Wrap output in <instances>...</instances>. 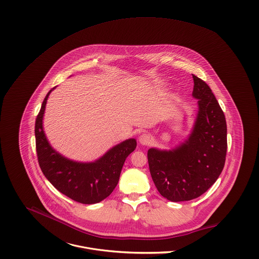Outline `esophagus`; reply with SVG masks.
Wrapping results in <instances>:
<instances>
[{
  "label": "esophagus",
  "mask_w": 259,
  "mask_h": 259,
  "mask_svg": "<svg viewBox=\"0 0 259 259\" xmlns=\"http://www.w3.org/2000/svg\"><path fill=\"white\" fill-rule=\"evenodd\" d=\"M139 142L141 145L143 146H148L151 142V138L148 134H143L140 138H139Z\"/></svg>",
  "instance_id": "34e87169"
}]
</instances>
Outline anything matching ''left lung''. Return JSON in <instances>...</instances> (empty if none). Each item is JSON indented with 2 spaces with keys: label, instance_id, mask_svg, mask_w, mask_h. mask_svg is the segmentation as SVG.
Wrapping results in <instances>:
<instances>
[{
  "label": "left lung",
  "instance_id": "left-lung-1",
  "mask_svg": "<svg viewBox=\"0 0 259 259\" xmlns=\"http://www.w3.org/2000/svg\"><path fill=\"white\" fill-rule=\"evenodd\" d=\"M198 111L188 139L171 150L149 148L148 166L158 192L170 201L204 193L222 174L227 149L226 120L210 88L192 74Z\"/></svg>",
  "mask_w": 259,
  "mask_h": 259
}]
</instances>
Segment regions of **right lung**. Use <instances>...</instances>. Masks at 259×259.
I'll return each instance as SVG.
<instances>
[{
	"label": "right lung",
	"instance_id": "obj_1",
	"mask_svg": "<svg viewBox=\"0 0 259 259\" xmlns=\"http://www.w3.org/2000/svg\"><path fill=\"white\" fill-rule=\"evenodd\" d=\"M54 89L47 94L36 119L39 167L47 180L63 194L83 204L98 203L107 198L117 185L125 158L137 148V141L130 139L116 145L94 162H77L63 156L51 147L42 128L46 104Z\"/></svg>",
	"mask_w": 259,
	"mask_h": 259
}]
</instances>
